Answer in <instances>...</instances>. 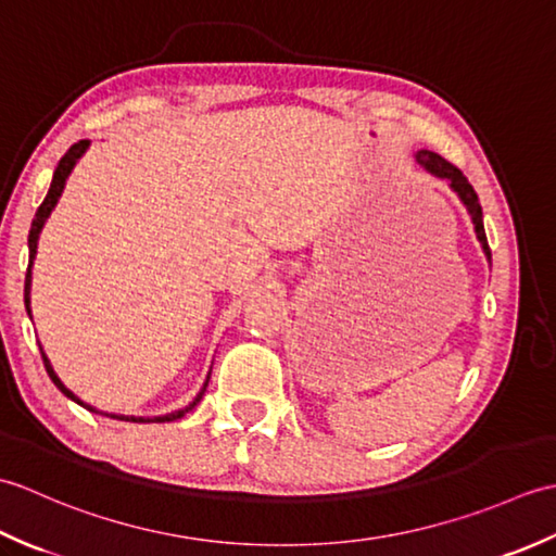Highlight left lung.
I'll return each mask as SVG.
<instances>
[{"instance_id": "left-lung-1", "label": "left lung", "mask_w": 556, "mask_h": 556, "mask_svg": "<svg viewBox=\"0 0 556 556\" xmlns=\"http://www.w3.org/2000/svg\"><path fill=\"white\" fill-rule=\"evenodd\" d=\"M416 160L420 167H425V172H430L437 179H444L448 186H452V191L460 198V203L466 205L470 219H473V227H476V236L482 245V251H485L488 260H492L490 255V245H488V236H485V227H482V207H480V200L478 193L473 191V186L468 184V179L464 176V172L456 169L452 162H446L444 157L437 155L432 150H418L416 152Z\"/></svg>"}]
</instances>
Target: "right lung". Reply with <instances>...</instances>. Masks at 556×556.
Listing matches in <instances>:
<instances>
[{"label":"right lung","instance_id":"add662e5","mask_svg":"<svg viewBox=\"0 0 556 556\" xmlns=\"http://www.w3.org/2000/svg\"><path fill=\"white\" fill-rule=\"evenodd\" d=\"M88 146H90V140H78V143H74L68 148V152L66 155L59 160V164H56V169H54V176H52V184H50V191H47V195H45V200H42V205L38 207V212H35V219H33V224H30V233H28V251H30V260H28V271H26V289H23V301H26V311H28V315H30V281H33V260H35V253H38V239H40V231H42V227H45V222H47V217H50V212L54 210V205H56V200L62 198V191H64V186H66V179H68V174H71V169L76 167V162L80 160V155L83 152L88 150ZM33 317V315H30ZM40 353H42V361H45V368H47V375H50V380L56 384V389L59 392H62L64 396H68L71 401H76V404H80L83 408H88V410H92V413H100V416H108V418H116V420H128V422H172V420H179V418H184L188 410H191L200 399H203V394H205V389H207V382H210V375H207V380H205V384H203V389H200L198 392V396L191 401V404H188L186 408H179V410H174V413H167V416H155V418H136V416H114V413H102V410H98V408H92L90 404H86V401H80L74 392H71V389H66V384L59 380L56 377V372H54V368H52V363H50V358L45 356V351H42V346H40Z\"/></svg>","mask_w":556,"mask_h":556}]
</instances>
